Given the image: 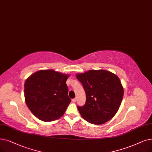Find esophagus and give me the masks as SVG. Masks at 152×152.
<instances>
[{"label":"esophagus","mask_w":152,"mask_h":152,"mask_svg":"<svg viewBox=\"0 0 152 152\" xmlns=\"http://www.w3.org/2000/svg\"><path fill=\"white\" fill-rule=\"evenodd\" d=\"M76 100H77V98H75V99H72V101L73 102H75L76 101Z\"/></svg>","instance_id":"34e87169"}]
</instances>
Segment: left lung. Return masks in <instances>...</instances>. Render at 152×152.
<instances>
[{
    "label": "left lung",
    "instance_id": "obj_1",
    "mask_svg": "<svg viewBox=\"0 0 152 152\" xmlns=\"http://www.w3.org/2000/svg\"><path fill=\"white\" fill-rule=\"evenodd\" d=\"M86 92V101L77 107L82 117L88 122L101 125L113 118L119 109L124 88L118 77L104 69L89 70L76 75Z\"/></svg>",
    "mask_w": 152,
    "mask_h": 152
}]
</instances>
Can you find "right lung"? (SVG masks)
<instances>
[{"mask_svg": "<svg viewBox=\"0 0 152 152\" xmlns=\"http://www.w3.org/2000/svg\"><path fill=\"white\" fill-rule=\"evenodd\" d=\"M69 76L53 69H43L26 80L25 101L38 119L51 122L63 115L71 102L66 83Z\"/></svg>", "mask_w": 152, "mask_h": 152, "instance_id": "1", "label": "right lung"}]
</instances>
